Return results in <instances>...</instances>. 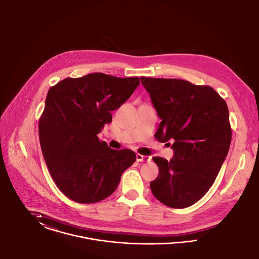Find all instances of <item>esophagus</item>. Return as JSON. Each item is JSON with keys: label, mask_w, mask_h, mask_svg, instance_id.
<instances>
[{"label": "esophagus", "mask_w": 259, "mask_h": 259, "mask_svg": "<svg viewBox=\"0 0 259 259\" xmlns=\"http://www.w3.org/2000/svg\"><path fill=\"white\" fill-rule=\"evenodd\" d=\"M136 159H137V161H149L151 158L148 157V156H143V155L137 154L136 155Z\"/></svg>", "instance_id": "obj_1"}]
</instances>
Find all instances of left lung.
<instances>
[{"label": "left lung", "instance_id": "1", "mask_svg": "<svg viewBox=\"0 0 259 259\" xmlns=\"http://www.w3.org/2000/svg\"><path fill=\"white\" fill-rule=\"evenodd\" d=\"M140 79L161 120L156 139L175 140L172 159L153 158L159 171L150 183L151 190L168 207H189L213 185L228 155L232 141L228 105L209 85L179 79Z\"/></svg>", "mask_w": 259, "mask_h": 259}]
</instances>
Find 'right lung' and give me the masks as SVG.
Wrapping results in <instances>:
<instances>
[{"instance_id": "obj_1", "label": "right lung", "mask_w": 259, "mask_h": 259, "mask_svg": "<svg viewBox=\"0 0 259 259\" xmlns=\"http://www.w3.org/2000/svg\"><path fill=\"white\" fill-rule=\"evenodd\" d=\"M139 83L138 77L93 73L49 89L39 119L40 146L52 179L70 199H105L136 160L133 151L113 150L98 134Z\"/></svg>"}]
</instances>
